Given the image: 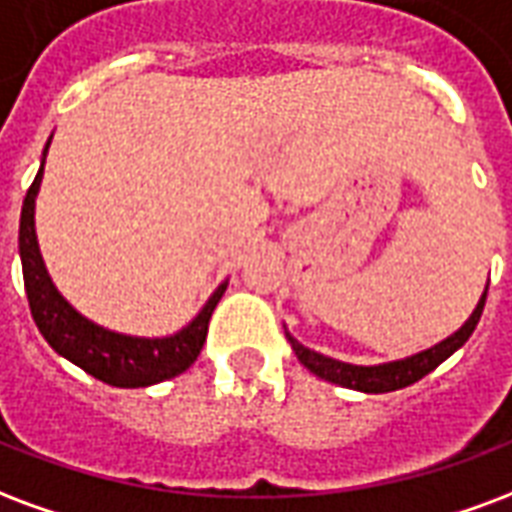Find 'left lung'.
Wrapping results in <instances>:
<instances>
[{
  "instance_id": "obj_1",
  "label": "left lung",
  "mask_w": 512,
  "mask_h": 512,
  "mask_svg": "<svg viewBox=\"0 0 512 512\" xmlns=\"http://www.w3.org/2000/svg\"><path fill=\"white\" fill-rule=\"evenodd\" d=\"M486 295L488 285L483 295H480L475 312L469 314L467 323L461 325L456 333H450L448 339H442V342L429 347V350L415 352V355L401 358V361L377 363V366H355V363L336 361V358H328L323 352L309 350L298 339H293L290 333H287V342L293 344V352L298 355V361L304 363L309 372L317 374L320 380H328L333 385H342V388H352V391L361 393H391L399 391V388H407L412 382L423 380L426 374L437 369L439 363L448 361L458 347H464L472 331L478 328L480 314H483V306H486Z\"/></svg>"
}]
</instances>
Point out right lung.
<instances>
[{
    "label": "right lung",
    "instance_id": "right-lung-1",
    "mask_svg": "<svg viewBox=\"0 0 512 512\" xmlns=\"http://www.w3.org/2000/svg\"><path fill=\"white\" fill-rule=\"evenodd\" d=\"M48 146H51V140L45 143L43 165ZM43 165L37 170L32 187L26 192L24 208H21L18 252H21V266H24L29 309H32L34 323L45 336V342L51 344L62 358L81 366L83 372L108 382L113 388H149V385L187 372L203 350L208 320L217 309L227 282L214 290L198 317L173 336H160V339L127 336V333L108 331V328L86 320L56 290L51 276L45 271L43 255H40V244H37V233H34V198L40 192Z\"/></svg>",
    "mask_w": 512,
    "mask_h": 512
}]
</instances>
